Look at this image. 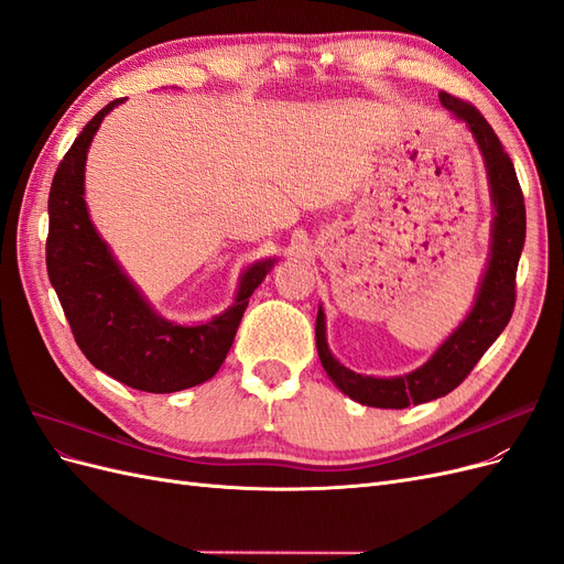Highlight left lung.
I'll return each mask as SVG.
<instances>
[{
    "instance_id": "1",
    "label": "left lung",
    "mask_w": 564,
    "mask_h": 564,
    "mask_svg": "<svg viewBox=\"0 0 564 564\" xmlns=\"http://www.w3.org/2000/svg\"><path fill=\"white\" fill-rule=\"evenodd\" d=\"M440 104L458 122H466L477 148L482 152L494 204L489 261L480 289L475 294L473 311L458 324L454 334H449L445 344L433 352L429 362L404 373V377H362V373H355L340 365L327 346L324 311L319 305L315 322L319 362L340 392H346L348 398L367 406L404 409L409 404H423L447 395L480 362L487 348L506 329L516 308V272L527 232L524 197L516 176V166L480 110L447 91H440Z\"/></svg>"
}]
</instances>
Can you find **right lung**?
Wrapping results in <instances>:
<instances>
[{"label": "right lung", "mask_w": 564, "mask_h": 564, "mask_svg": "<svg viewBox=\"0 0 564 564\" xmlns=\"http://www.w3.org/2000/svg\"><path fill=\"white\" fill-rule=\"evenodd\" d=\"M96 112L65 152L48 193L46 270L73 336L87 360L129 388L176 392L209 381L224 365L237 327L275 259L256 261L237 286L235 303L209 322L183 327L152 311L96 232L84 202V164L104 117Z\"/></svg>", "instance_id": "right-lung-1"}]
</instances>
